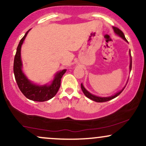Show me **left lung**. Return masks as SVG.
I'll list each match as a JSON object with an SVG mask.
<instances>
[{"label":"left lung","mask_w":146,"mask_h":146,"mask_svg":"<svg viewBox=\"0 0 146 146\" xmlns=\"http://www.w3.org/2000/svg\"><path fill=\"white\" fill-rule=\"evenodd\" d=\"M113 29L114 31V32L116 35H118V36H120L121 38H123L124 40H125L126 41H127V40H126V38H125V36H124L123 32H122L121 30H120L119 29H117V27H114L113 26ZM130 56H131V62H130V71H131V68H132V58H131V51H130ZM126 86H124L123 88V89L122 90H121L120 91H119V92H117V93H115V94L113 96H108V97H100V96H95L94 95V94H92L91 93H90L88 92V91L86 90V89L84 87L83 84H81V88H82V91H83L84 94H85L86 96H87L88 99H90L91 100H92V101H96V102H98V103H102V102H106V101H110V100L114 99V98L117 97V96L120 95V94L121 92L123 91V90L124 89V88Z\"/></svg>","instance_id":"left-lung-1"}]
</instances>
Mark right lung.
Listing matches in <instances>:
<instances>
[{
  "mask_svg": "<svg viewBox=\"0 0 146 146\" xmlns=\"http://www.w3.org/2000/svg\"><path fill=\"white\" fill-rule=\"evenodd\" d=\"M29 31L26 33L25 35L20 40L17 47L16 54L14 58L13 62L14 75L20 91L27 99L34 101H46L53 98L58 91L60 86L61 78L65 73L66 70L63 69L62 71L58 72L54 77L52 84L50 85L47 84L43 86L36 85L32 83L26 78L22 70V62L21 60V47Z\"/></svg>",
  "mask_w": 146,
  "mask_h": 146,
  "instance_id": "1",
  "label": "right lung"
}]
</instances>
